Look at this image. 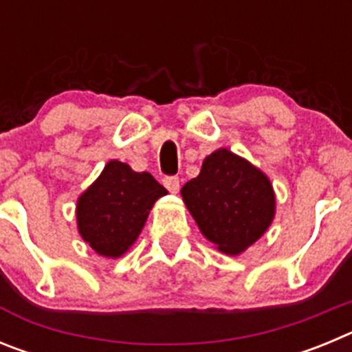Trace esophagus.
I'll return each instance as SVG.
<instances>
[{"label":"esophagus","mask_w":352,"mask_h":352,"mask_svg":"<svg viewBox=\"0 0 352 352\" xmlns=\"http://www.w3.org/2000/svg\"><path fill=\"white\" fill-rule=\"evenodd\" d=\"M164 186H166L170 194H178L179 179L176 176H167V178H164Z\"/></svg>","instance_id":"obj_1"}]
</instances>
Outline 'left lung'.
Returning <instances> with one entry per match:
<instances>
[{"label":"left lung","mask_w":352,"mask_h":352,"mask_svg":"<svg viewBox=\"0 0 352 352\" xmlns=\"http://www.w3.org/2000/svg\"><path fill=\"white\" fill-rule=\"evenodd\" d=\"M199 231L227 256H239L268 231L276 197L270 178L247 158L219 148L208 155L197 178L182 188Z\"/></svg>","instance_id":"left-lung-1"}]
</instances>
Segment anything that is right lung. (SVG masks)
Segmentation results:
<instances>
[{
    "instance_id": "add662e5",
    "label": "right lung",
    "mask_w": 352,
    "mask_h": 352,
    "mask_svg": "<svg viewBox=\"0 0 352 352\" xmlns=\"http://www.w3.org/2000/svg\"><path fill=\"white\" fill-rule=\"evenodd\" d=\"M166 194L149 173H135L125 162L109 160L77 199V231L98 256L118 259L138 241L149 211Z\"/></svg>"
}]
</instances>
